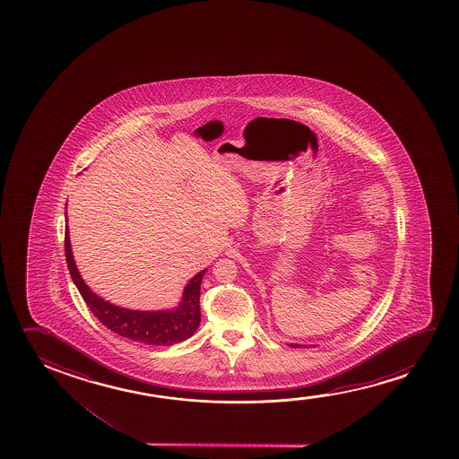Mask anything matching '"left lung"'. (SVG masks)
Instances as JSON below:
<instances>
[{
	"mask_svg": "<svg viewBox=\"0 0 459 459\" xmlns=\"http://www.w3.org/2000/svg\"><path fill=\"white\" fill-rule=\"evenodd\" d=\"M290 346H291V348H301V346H304V348H307V346L306 345H298V343H290Z\"/></svg>",
	"mask_w": 459,
	"mask_h": 459,
	"instance_id": "obj_1",
	"label": "left lung"
}]
</instances>
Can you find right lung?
Masks as SVG:
<instances>
[{"instance_id":"1","label":"right lung","mask_w":459,"mask_h":459,"mask_svg":"<svg viewBox=\"0 0 459 459\" xmlns=\"http://www.w3.org/2000/svg\"><path fill=\"white\" fill-rule=\"evenodd\" d=\"M64 245H65V260H67L72 281L75 282L76 289L82 293V299L88 304L91 312L108 329H111L126 339L152 346L176 345L189 339L197 331V327L201 325L199 298H201L202 277L207 270H202L189 279V282L183 289V295L177 307L164 308V310H132V308L119 307L113 302L105 301L82 281L74 260L72 246H70L67 212H65Z\"/></svg>"}]
</instances>
